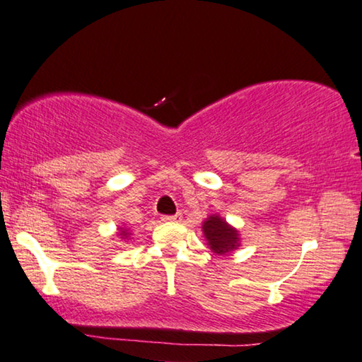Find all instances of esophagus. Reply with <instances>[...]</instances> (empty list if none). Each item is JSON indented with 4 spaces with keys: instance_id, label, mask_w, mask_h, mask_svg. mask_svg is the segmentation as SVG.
I'll list each match as a JSON object with an SVG mask.
<instances>
[{
    "instance_id": "esophagus-1",
    "label": "esophagus",
    "mask_w": 362,
    "mask_h": 362,
    "mask_svg": "<svg viewBox=\"0 0 362 362\" xmlns=\"http://www.w3.org/2000/svg\"><path fill=\"white\" fill-rule=\"evenodd\" d=\"M163 221H180L182 220V215L177 214V215H163L162 216Z\"/></svg>"
}]
</instances>
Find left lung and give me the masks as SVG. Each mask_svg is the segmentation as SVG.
<instances>
[{"instance_id": "1", "label": "left lung", "mask_w": 362, "mask_h": 362, "mask_svg": "<svg viewBox=\"0 0 362 362\" xmlns=\"http://www.w3.org/2000/svg\"><path fill=\"white\" fill-rule=\"evenodd\" d=\"M204 235L215 253H228L238 247V231L231 228L220 216L214 215L205 221Z\"/></svg>"}]
</instances>
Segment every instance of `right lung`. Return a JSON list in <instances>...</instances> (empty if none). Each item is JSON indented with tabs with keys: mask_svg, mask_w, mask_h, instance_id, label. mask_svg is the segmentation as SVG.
<instances>
[{
	"mask_svg": "<svg viewBox=\"0 0 362 362\" xmlns=\"http://www.w3.org/2000/svg\"><path fill=\"white\" fill-rule=\"evenodd\" d=\"M122 235H125V231H122Z\"/></svg>",
	"mask_w": 362,
	"mask_h": 362,
	"instance_id": "add662e5",
	"label": "right lung"
}]
</instances>
